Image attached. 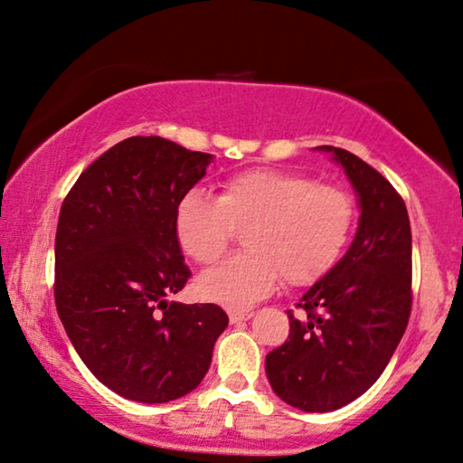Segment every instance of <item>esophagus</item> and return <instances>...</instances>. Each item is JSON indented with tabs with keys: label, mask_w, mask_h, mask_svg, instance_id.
<instances>
[{
	"label": "esophagus",
	"mask_w": 463,
	"mask_h": 463,
	"mask_svg": "<svg viewBox=\"0 0 463 463\" xmlns=\"http://www.w3.org/2000/svg\"><path fill=\"white\" fill-rule=\"evenodd\" d=\"M254 314L252 312H230V322L232 324H238V322H244V320H250Z\"/></svg>",
	"instance_id": "obj_1"
}]
</instances>
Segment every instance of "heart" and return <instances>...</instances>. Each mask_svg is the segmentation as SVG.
<instances>
[{
  "label": "heart",
  "mask_w": 463,
  "mask_h": 463,
  "mask_svg": "<svg viewBox=\"0 0 463 463\" xmlns=\"http://www.w3.org/2000/svg\"><path fill=\"white\" fill-rule=\"evenodd\" d=\"M354 225V203L335 186H316L301 174L250 170L227 178L217 199L188 191L178 201L174 227L184 252L199 264L222 259L233 232L246 230L248 252L203 272V299L246 309L275 289L309 285L343 256Z\"/></svg>",
  "instance_id": "1"
}]
</instances>
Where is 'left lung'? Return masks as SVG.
<instances>
[{
  "instance_id": "1",
  "label": "left lung",
  "mask_w": 463,
  "mask_h": 463,
  "mask_svg": "<svg viewBox=\"0 0 463 463\" xmlns=\"http://www.w3.org/2000/svg\"><path fill=\"white\" fill-rule=\"evenodd\" d=\"M345 170L359 204L346 254L289 312V340L267 354L272 392L303 412L338 411L383 373L411 317L412 233L393 186L351 151L320 146Z\"/></svg>"
}]
</instances>
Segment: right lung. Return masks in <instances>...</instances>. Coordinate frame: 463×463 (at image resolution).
<instances>
[{"label":"right lung","instance_id":"obj_1","mask_svg":"<svg viewBox=\"0 0 463 463\" xmlns=\"http://www.w3.org/2000/svg\"><path fill=\"white\" fill-rule=\"evenodd\" d=\"M211 162L156 135L128 137L81 172L61 207L59 317L96 380L127 400L164 404L193 392L230 322L215 303L168 299L191 277L178 201Z\"/></svg>","mask_w":463,"mask_h":463}]
</instances>
